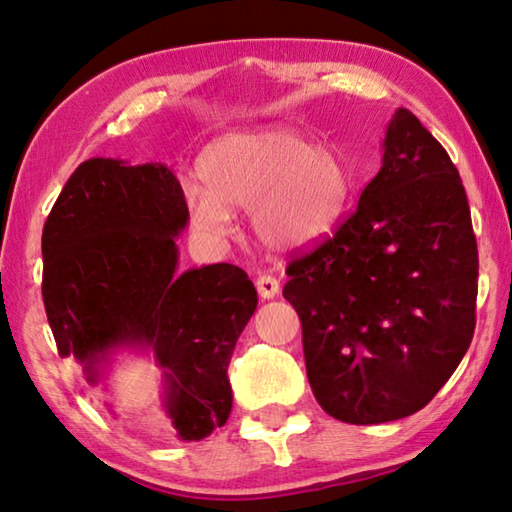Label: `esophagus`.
Wrapping results in <instances>:
<instances>
[{
  "mask_svg": "<svg viewBox=\"0 0 512 512\" xmlns=\"http://www.w3.org/2000/svg\"><path fill=\"white\" fill-rule=\"evenodd\" d=\"M255 284H257V293L264 300H271L277 296V293H280V280L273 275H259Z\"/></svg>",
  "mask_w": 512,
  "mask_h": 512,
  "instance_id": "obj_1",
  "label": "esophagus"
}]
</instances>
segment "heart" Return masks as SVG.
<instances>
[{"instance_id":"b5f03b06","label":"heart","mask_w":512,"mask_h":512,"mask_svg":"<svg viewBox=\"0 0 512 512\" xmlns=\"http://www.w3.org/2000/svg\"><path fill=\"white\" fill-rule=\"evenodd\" d=\"M205 187H187V210L205 241L230 232L228 210H248L271 250H298L329 235L348 210L354 173L345 155L291 128L239 133L203 155Z\"/></svg>"}]
</instances>
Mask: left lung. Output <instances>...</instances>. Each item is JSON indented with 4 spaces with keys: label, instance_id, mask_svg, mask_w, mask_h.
<instances>
[{
    "label": "left lung",
    "instance_id": "8db88e82",
    "mask_svg": "<svg viewBox=\"0 0 512 512\" xmlns=\"http://www.w3.org/2000/svg\"><path fill=\"white\" fill-rule=\"evenodd\" d=\"M318 404L350 424L427 406L474 334L479 253L461 176L411 110L334 237L287 266Z\"/></svg>",
    "mask_w": 512,
    "mask_h": 512
}]
</instances>
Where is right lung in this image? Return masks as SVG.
Returning a JSON list of instances; mask_svg holds the SVG:
<instances>
[{
    "instance_id": "obj_1",
    "label": "right lung",
    "mask_w": 512,
    "mask_h": 512,
    "mask_svg": "<svg viewBox=\"0 0 512 512\" xmlns=\"http://www.w3.org/2000/svg\"><path fill=\"white\" fill-rule=\"evenodd\" d=\"M187 221L167 164L85 160L42 230V300L60 357L79 363L90 384L117 350H151L173 431L201 440L230 415L228 363L257 291L235 264L178 273Z\"/></svg>"
}]
</instances>
